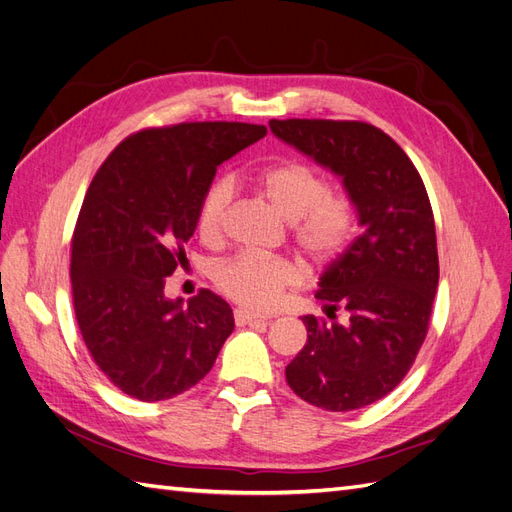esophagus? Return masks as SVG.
Masks as SVG:
<instances>
[{"mask_svg": "<svg viewBox=\"0 0 512 512\" xmlns=\"http://www.w3.org/2000/svg\"><path fill=\"white\" fill-rule=\"evenodd\" d=\"M265 320H267V316L247 312V309H243V307L235 309V322L239 324V327H245V324H254V322H265Z\"/></svg>", "mask_w": 512, "mask_h": 512, "instance_id": "obj_1", "label": "esophagus"}]
</instances>
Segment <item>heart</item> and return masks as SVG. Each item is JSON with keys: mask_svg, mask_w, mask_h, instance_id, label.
Returning a JSON list of instances; mask_svg holds the SVG:
<instances>
[{"mask_svg": "<svg viewBox=\"0 0 512 512\" xmlns=\"http://www.w3.org/2000/svg\"><path fill=\"white\" fill-rule=\"evenodd\" d=\"M260 194L269 205L294 224V237L301 250L324 260L339 252L350 235L352 209L344 196L327 194L324 181L303 162H280L260 170L256 177ZM235 183L228 177L213 181L198 205V230L205 239H215L224 228ZM213 282L232 301L250 309H269L284 292L299 282V273L284 258L239 254L213 267Z\"/></svg>", "mask_w": 512, "mask_h": 512, "instance_id": "1", "label": "heart"}]
</instances>
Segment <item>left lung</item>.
Masks as SVG:
<instances>
[{
	"label": "left lung",
	"instance_id": "obj_1",
	"mask_svg": "<svg viewBox=\"0 0 512 512\" xmlns=\"http://www.w3.org/2000/svg\"><path fill=\"white\" fill-rule=\"evenodd\" d=\"M275 138L342 179L361 235L324 269L303 316L307 344L286 367L290 389L331 412L365 408L404 380L438 290L433 213L421 175L391 136L363 121L271 119ZM342 308L347 320H334Z\"/></svg>",
	"mask_w": 512,
	"mask_h": 512
}]
</instances>
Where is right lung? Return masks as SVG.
<instances>
[{"mask_svg":"<svg viewBox=\"0 0 512 512\" xmlns=\"http://www.w3.org/2000/svg\"><path fill=\"white\" fill-rule=\"evenodd\" d=\"M267 134L254 123L203 121L126 138L91 181L72 237L79 329L119 391L141 401L177 397L203 380L235 329L230 305L200 290L164 294L220 164Z\"/></svg>","mask_w":512,"mask_h":512,"instance_id":"obj_1","label":"right lung"}]
</instances>
